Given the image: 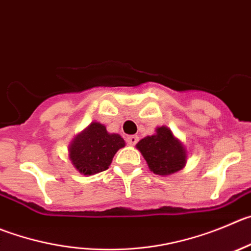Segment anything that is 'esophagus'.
<instances>
[{"label":"esophagus","mask_w":251,"mask_h":251,"mask_svg":"<svg viewBox=\"0 0 251 251\" xmlns=\"http://www.w3.org/2000/svg\"><path fill=\"white\" fill-rule=\"evenodd\" d=\"M137 141H139V136H137V135H131V136L126 137V144L130 145V146L136 145Z\"/></svg>","instance_id":"1"}]
</instances>
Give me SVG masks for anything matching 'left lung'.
Returning <instances> with one entry per match:
<instances>
[{"instance_id":"obj_1","label":"left lung","mask_w":251,"mask_h":251,"mask_svg":"<svg viewBox=\"0 0 251 251\" xmlns=\"http://www.w3.org/2000/svg\"><path fill=\"white\" fill-rule=\"evenodd\" d=\"M136 147L150 170L156 175L168 176L178 172L187 162L186 149L167 126L156 128L154 135L142 139Z\"/></svg>"}]
</instances>
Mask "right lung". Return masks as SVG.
<instances>
[{
  "label": "right lung",
  "instance_id": "right-lung-1",
  "mask_svg": "<svg viewBox=\"0 0 251 251\" xmlns=\"http://www.w3.org/2000/svg\"><path fill=\"white\" fill-rule=\"evenodd\" d=\"M124 146L125 141L119 133H109L102 124L91 123L69 145V158L79 172L91 176L106 171Z\"/></svg>",
  "mask_w": 251,
  "mask_h": 251
}]
</instances>
